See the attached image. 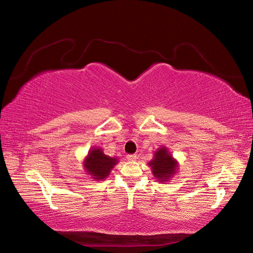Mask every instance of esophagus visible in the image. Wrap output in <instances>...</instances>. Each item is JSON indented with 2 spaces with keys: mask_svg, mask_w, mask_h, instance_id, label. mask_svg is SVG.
<instances>
[{
  "mask_svg": "<svg viewBox=\"0 0 253 253\" xmlns=\"http://www.w3.org/2000/svg\"><path fill=\"white\" fill-rule=\"evenodd\" d=\"M126 159H127L128 161H136L137 155H136V154H128L127 157H126Z\"/></svg>",
  "mask_w": 253,
  "mask_h": 253,
  "instance_id": "1",
  "label": "esophagus"
}]
</instances>
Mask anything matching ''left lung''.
Here are the masks:
<instances>
[{"label":"left lung","instance_id":"left-lung-1","mask_svg":"<svg viewBox=\"0 0 253 253\" xmlns=\"http://www.w3.org/2000/svg\"><path fill=\"white\" fill-rule=\"evenodd\" d=\"M148 165L151 168L152 175L160 182L169 181L178 169V162L173 158L168 148L161 147L153 154V159Z\"/></svg>","mask_w":253,"mask_h":253}]
</instances>
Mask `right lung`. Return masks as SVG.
I'll return each instance as SVG.
<instances>
[{
    "instance_id": "right-lung-1",
    "label": "right lung",
    "mask_w": 253,
    "mask_h": 253,
    "mask_svg": "<svg viewBox=\"0 0 253 253\" xmlns=\"http://www.w3.org/2000/svg\"><path fill=\"white\" fill-rule=\"evenodd\" d=\"M118 163L117 158H111L104 154L103 150L94 147L84 160V168L85 174H88L94 180H104L109 177L112 169Z\"/></svg>"
}]
</instances>
